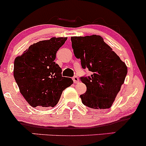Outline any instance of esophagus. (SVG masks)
<instances>
[{
  "label": "esophagus",
  "mask_w": 146,
  "mask_h": 146,
  "mask_svg": "<svg viewBox=\"0 0 146 146\" xmlns=\"http://www.w3.org/2000/svg\"><path fill=\"white\" fill-rule=\"evenodd\" d=\"M72 79H73L74 83L77 84V83H79V78H78V76H73Z\"/></svg>",
  "instance_id": "esophagus-1"
}]
</instances>
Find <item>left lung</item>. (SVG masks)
Segmentation results:
<instances>
[{
	"label": "left lung",
	"instance_id": "8db88e82",
	"mask_svg": "<svg viewBox=\"0 0 146 146\" xmlns=\"http://www.w3.org/2000/svg\"><path fill=\"white\" fill-rule=\"evenodd\" d=\"M75 57L90 76L81 77L86 92L80 96L84 106L93 109L111 108L124 84L127 67L98 35L71 37Z\"/></svg>",
	"mask_w": 146,
	"mask_h": 146
}]
</instances>
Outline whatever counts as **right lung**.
Wrapping results in <instances>:
<instances>
[{"instance_id": "obj_1", "label": "right lung", "mask_w": 146, "mask_h": 146, "mask_svg": "<svg viewBox=\"0 0 146 146\" xmlns=\"http://www.w3.org/2000/svg\"><path fill=\"white\" fill-rule=\"evenodd\" d=\"M67 37H52L29 47L14 62V77L19 91L31 106L55 107L62 91L73 84L62 76V69L54 60Z\"/></svg>"}]
</instances>
